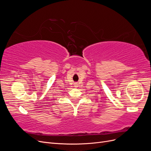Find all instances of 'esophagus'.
<instances>
[{"label": "esophagus", "instance_id": "obj_1", "mask_svg": "<svg viewBox=\"0 0 151 151\" xmlns=\"http://www.w3.org/2000/svg\"><path fill=\"white\" fill-rule=\"evenodd\" d=\"M75 86H76V87H77L76 86H77V84H75Z\"/></svg>", "mask_w": 151, "mask_h": 151}]
</instances>
